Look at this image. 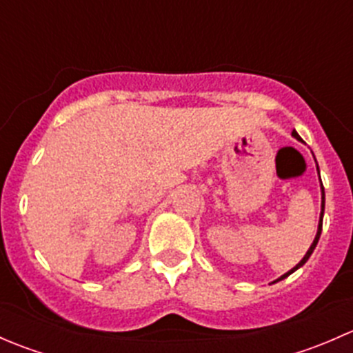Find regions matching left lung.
<instances>
[{
    "label": "left lung",
    "instance_id": "obj_1",
    "mask_svg": "<svg viewBox=\"0 0 353 353\" xmlns=\"http://www.w3.org/2000/svg\"><path fill=\"white\" fill-rule=\"evenodd\" d=\"M292 137H294V138H299V134H297V131H292ZM319 170V169H318ZM321 199H323V201H321V215H319V225H318V234H316V237H314V241H312V244H311V248H309L307 249V252H305V256H304V258H302L301 259V263H299V265H295L294 266V268H292L290 270V272H287L285 273V275H282V276H280V279L279 280H283V279H285V276H288V275H290V273H294L295 272V270H297V268H301V266L302 265H304V263L305 261H307V259H309V256H311L312 254V251H314V248H316V244H318V241H319V236H321V230H323V215H325V188H323V184H321ZM279 280H276V282H279Z\"/></svg>",
    "mask_w": 353,
    "mask_h": 353
}]
</instances>
